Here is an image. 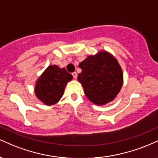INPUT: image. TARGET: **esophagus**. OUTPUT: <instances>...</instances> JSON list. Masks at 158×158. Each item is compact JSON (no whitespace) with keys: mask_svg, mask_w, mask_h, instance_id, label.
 Returning a JSON list of instances; mask_svg holds the SVG:
<instances>
[{"mask_svg":"<svg viewBox=\"0 0 158 158\" xmlns=\"http://www.w3.org/2000/svg\"><path fill=\"white\" fill-rule=\"evenodd\" d=\"M72 75H73V77L74 79H77V72H73V73H72Z\"/></svg>","mask_w":158,"mask_h":158,"instance_id":"esophagus-1","label":"esophagus"}]
</instances>
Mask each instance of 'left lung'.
<instances>
[{
	"instance_id": "left-lung-1",
	"label": "left lung",
	"mask_w": 158,
	"mask_h": 158,
	"mask_svg": "<svg viewBox=\"0 0 158 158\" xmlns=\"http://www.w3.org/2000/svg\"><path fill=\"white\" fill-rule=\"evenodd\" d=\"M78 81L86 97L97 106L113 101L123 84V73L118 61L110 52L101 50L79 63Z\"/></svg>"
}]
</instances>
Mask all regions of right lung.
I'll list each match as a JSON object with an SVG mask.
<instances>
[{
	"label": "right lung",
	"instance_id": "obj_1",
	"mask_svg": "<svg viewBox=\"0 0 158 158\" xmlns=\"http://www.w3.org/2000/svg\"><path fill=\"white\" fill-rule=\"evenodd\" d=\"M73 76L64 68L50 65L39 77L35 82L36 97L46 106H52L60 100L64 88Z\"/></svg>",
	"mask_w": 158,
	"mask_h": 158
}]
</instances>
